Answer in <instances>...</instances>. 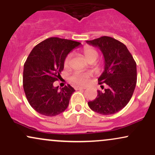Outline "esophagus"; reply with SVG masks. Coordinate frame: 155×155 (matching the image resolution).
<instances>
[{
	"mask_svg": "<svg viewBox=\"0 0 155 155\" xmlns=\"http://www.w3.org/2000/svg\"><path fill=\"white\" fill-rule=\"evenodd\" d=\"M86 87H75V90H85Z\"/></svg>",
	"mask_w": 155,
	"mask_h": 155,
	"instance_id": "obj_1",
	"label": "esophagus"
}]
</instances>
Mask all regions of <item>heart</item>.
I'll list each match as a JSON object with an SVG mask.
<instances>
[{
  "label": "heart",
  "mask_w": 155,
  "mask_h": 155,
  "mask_svg": "<svg viewBox=\"0 0 155 155\" xmlns=\"http://www.w3.org/2000/svg\"><path fill=\"white\" fill-rule=\"evenodd\" d=\"M82 52L88 61H90V60H95V61L97 57H98L97 51L96 50L95 48L90 47V46H85L83 48ZM71 53L67 55V57L65 59V61H64L65 66L68 65L69 63H70V60L71 59ZM90 76H91V74H89V73L76 71L71 76V80L73 83L75 84L76 85H85L88 83Z\"/></svg>",
  "instance_id": "heart-1"
}]
</instances>
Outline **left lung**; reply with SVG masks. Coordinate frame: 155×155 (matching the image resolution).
I'll return each mask as SVG.
<instances>
[{"label": "left lung", "mask_w": 155, "mask_h": 155, "mask_svg": "<svg viewBox=\"0 0 155 155\" xmlns=\"http://www.w3.org/2000/svg\"><path fill=\"white\" fill-rule=\"evenodd\" d=\"M86 42L98 47L103 53L104 71L98 81L99 84L108 85L105 92L97 90L96 98L89 101L88 106L101 114H113L122 110L132 97L137 81L136 63L127 47L111 37L102 36Z\"/></svg>", "instance_id": "1"}]
</instances>
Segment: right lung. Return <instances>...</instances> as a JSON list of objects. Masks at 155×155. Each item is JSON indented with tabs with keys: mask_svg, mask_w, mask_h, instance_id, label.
I'll return each instance as SVG.
<instances>
[{
	"mask_svg": "<svg viewBox=\"0 0 155 155\" xmlns=\"http://www.w3.org/2000/svg\"><path fill=\"white\" fill-rule=\"evenodd\" d=\"M79 42L51 37L37 44L27 58L23 70V88L28 103L41 114L54 117L66 109L75 91L70 84L54 87L64 68L68 54Z\"/></svg>",
	"mask_w": 155,
	"mask_h": 155,
	"instance_id": "add662e5",
	"label": "right lung"
}]
</instances>
